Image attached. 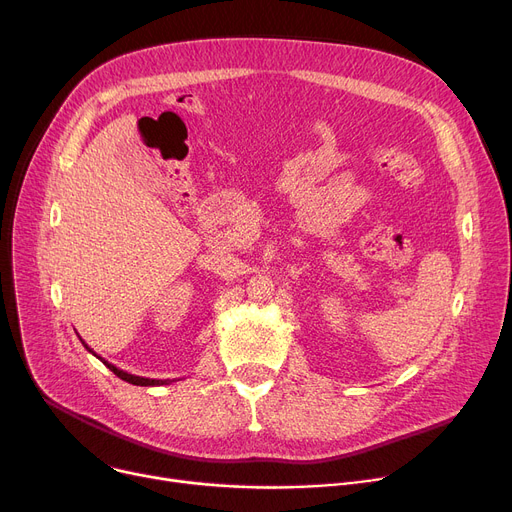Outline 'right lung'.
<instances>
[{"mask_svg":"<svg viewBox=\"0 0 512 512\" xmlns=\"http://www.w3.org/2000/svg\"><path fill=\"white\" fill-rule=\"evenodd\" d=\"M80 337V335H78ZM82 339V337H80ZM84 344V342H82ZM84 348L88 350V352H92L86 344H84ZM94 354V352H92ZM98 360H102V364H105L111 372H115L119 379H123L125 383H131V385H140V387H158V385H168V383H173V381H168V379H146V377H138V374H129V372H125V370H121V368H117L115 364H111V362H107L105 358H100L98 354H94Z\"/></svg>","mask_w":512,"mask_h":512,"instance_id":"right-lung-1","label":"right lung"}]
</instances>
